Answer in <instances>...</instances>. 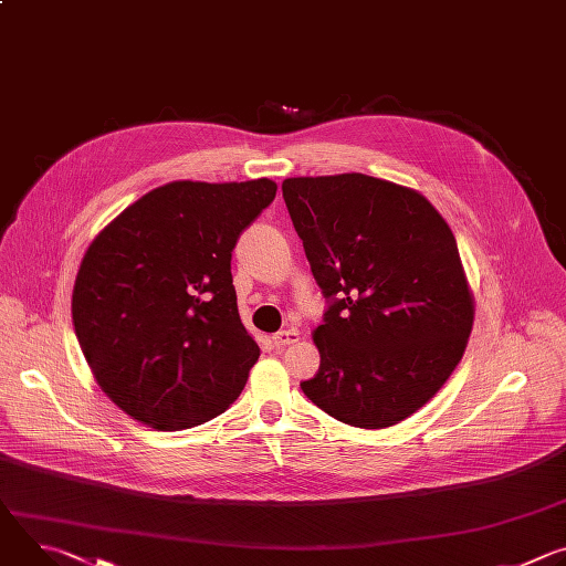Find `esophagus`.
<instances>
[{
  "label": "esophagus",
  "mask_w": 566,
  "mask_h": 566,
  "mask_svg": "<svg viewBox=\"0 0 566 566\" xmlns=\"http://www.w3.org/2000/svg\"><path fill=\"white\" fill-rule=\"evenodd\" d=\"M297 340H300V332H297V329H284V332H280V334L273 336L275 347H289V345H293V343H297Z\"/></svg>",
  "instance_id": "esophagus-1"
}]
</instances>
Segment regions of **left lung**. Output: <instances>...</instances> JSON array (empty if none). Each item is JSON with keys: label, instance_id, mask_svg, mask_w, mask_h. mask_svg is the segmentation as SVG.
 <instances>
[{"label": "left lung", "instance_id": "1", "mask_svg": "<svg viewBox=\"0 0 566 566\" xmlns=\"http://www.w3.org/2000/svg\"><path fill=\"white\" fill-rule=\"evenodd\" d=\"M282 195L317 286L319 369L300 382L329 417L380 430L443 387L474 302L454 234L417 190L360 172L284 179Z\"/></svg>", "mask_w": 566, "mask_h": 566}]
</instances>
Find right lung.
<instances>
[{
    "label": "right lung",
    "mask_w": 566,
    "mask_h": 566,
    "mask_svg": "<svg viewBox=\"0 0 566 566\" xmlns=\"http://www.w3.org/2000/svg\"><path fill=\"white\" fill-rule=\"evenodd\" d=\"M275 192L271 179L172 181L90 244L73 327L96 382L132 419L164 432L195 428L244 389L260 347L241 325L230 258Z\"/></svg>",
    "instance_id": "right-lung-1"
}]
</instances>
